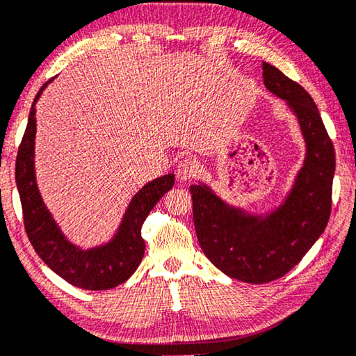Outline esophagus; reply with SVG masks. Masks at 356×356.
Segmentation results:
<instances>
[{
    "mask_svg": "<svg viewBox=\"0 0 356 356\" xmlns=\"http://www.w3.org/2000/svg\"><path fill=\"white\" fill-rule=\"evenodd\" d=\"M198 172V164L193 160V158L185 156L177 164V179L179 180H188L196 176Z\"/></svg>",
    "mask_w": 356,
    "mask_h": 356,
    "instance_id": "34e87169",
    "label": "esophagus"
}]
</instances>
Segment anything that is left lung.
Instances as JSON below:
<instances>
[{
  "mask_svg": "<svg viewBox=\"0 0 356 356\" xmlns=\"http://www.w3.org/2000/svg\"><path fill=\"white\" fill-rule=\"evenodd\" d=\"M264 84L288 102L299 121L307 155L294 187L268 216H251L224 203L209 187L192 185L196 236L220 272L262 284L284 277L325 232L331 216L336 155L314 99L277 67L262 63Z\"/></svg>",
  "mask_w": 356,
  "mask_h": 356,
  "instance_id": "obj_1",
  "label": "left lung"
}]
</instances>
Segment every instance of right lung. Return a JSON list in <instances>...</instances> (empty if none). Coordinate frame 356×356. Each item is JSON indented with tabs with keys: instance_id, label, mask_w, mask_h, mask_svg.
Returning a JSON list of instances; mask_svg holds the SVG:
<instances>
[{
	"instance_id": "1",
	"label": "right lung",
	"mask_w": 356,
	"mask_h": 356,
	"mask_svg": "<svg viewBox=\"0 0 356 356\" xmlns=\"http://www.w3.org/2000/svg\"><path fill=\"white\" fill-rule=\"evenodd\" d=\"M52 79L42 84L36 94L15 160V184L22 203L26 236L42 262L70 284L88 291L115 288L124 283L139 267L145 251L142 225L153 206L172 188L174 174L152 180L134 195L118 233L107 245L88 251L72 245L46 209L35 179V104Z\"/></svg>"
}]
</instances>
